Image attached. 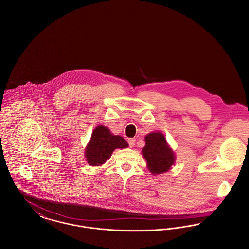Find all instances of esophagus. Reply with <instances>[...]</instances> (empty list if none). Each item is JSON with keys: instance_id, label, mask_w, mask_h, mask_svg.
<instances>
[{"instance_id": "esophagus-1", "label": "esophagus", "mask_w": 249, "mask_h": 249, "mask_svg": "<svg viewBox=\"0 0 249 249\" xmlns=\"http://www.w3.org/2000/svg\"><path fill=\"white\" fill-rule=\"evenodd\" d=\"M135 139L134 138H130V139H128V142H129V145H130V147H133L134 146V144H135Z\"/></svg>"}]
</instances>
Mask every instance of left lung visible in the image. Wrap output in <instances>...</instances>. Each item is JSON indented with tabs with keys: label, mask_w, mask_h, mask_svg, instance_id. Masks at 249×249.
<instances>
[{
	"label": "left lung",
	"mask_w": 249,
	"mask_h": 249,
	"mask_svg": "<svg viewBox=\"0 0 249 249\" xmlns=\"http://www.w3.org/2000/svg\"><path fill=\"white\" fill-rule=\"evenodd\" d=\"M145 145L142 153L147 168L153 175L163 174L171 169L176 161V156L168 145L161 132H150L145 137Z\"/></svg>",
	"instance_id": "1"
}]
</instances>
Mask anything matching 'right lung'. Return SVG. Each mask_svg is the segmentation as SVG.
Masks as SVG:
<instances>
[{"label":"right lung","instance_id":"right-lung-1","mask_svg":"<svg viewBox=\"0 0 249 249\" xmlns=\"http://www.w3.org/2000/svg\"><path fill=\"white\" fill-rule=\"evenodd\" d=\"M128 145L123 137L113 135L107 127L99 125L93 130L90 141L85 149V157L89 165H102L110 159L115 149L126 148Z\"/></svg>","mask_w":249,"mask_h":249}]
</instances>
